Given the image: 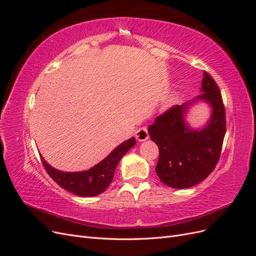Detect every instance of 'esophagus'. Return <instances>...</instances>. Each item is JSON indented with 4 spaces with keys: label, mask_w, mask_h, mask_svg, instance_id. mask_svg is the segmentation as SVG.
<instances>
[{
    "label": "esophagus",
    "mask_w": 256,
    "mask_h": 256,
    "mask_svg": "<svg viewBox=\"0 0 256 256\" xmlns=\"http://www.w3.org/2000/svg\"><path fill=\"white\" fill-rule=\"evenodd\" d=\"M136 138L138 142H144L146 140H148L150 134H148V131H147V128L146 127L138 128L136 131Z\"/></svg>",
    "instance_id": "obj_1"
}]
</instances>
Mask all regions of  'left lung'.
<instances>
[{"label": "left lung", "instance_id": "8db88e82", "mask_svg": "<svg viewBox=\"0 0 256 256\" xmlns=\"http://www.w3.org/2000/svg\"><path fill=\"white\" fill-rule=\"evenodd\" d=\"M198 96L182 106H175L154 118L148 127L150 140L159 147L156 173L168 187L186 189L198 184L218 164L226 136V109L218 85L207 72L203 74ZM206 103L211 116L205 126L191 128L186 116L192 106Z\"/></svg>", "mask_w": 256, "mask_h": 256}]
</instances>
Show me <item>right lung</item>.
Wrapping results in <instances>:
<instances>
[{
	"instance_id": "right-lung-1",
	"label": "right lung",
	"mask_w": 256,
	"mask_h": 256,
	"mask_svg": "<svg viewBox=\"0 0 256 256\" xmlns=\"http://www.w3.org/2000/svg\"><path fill=\"white\" fill-rule=\"evenodd\" d=\"M136 145L134 136L122 142L100 161L86 171L63 172L51 166L40 154L42 164L50 177L60 187L79 196H96L106 191L113 180L114 172L122 157Z\"/></svg>"
}]
</instances>
